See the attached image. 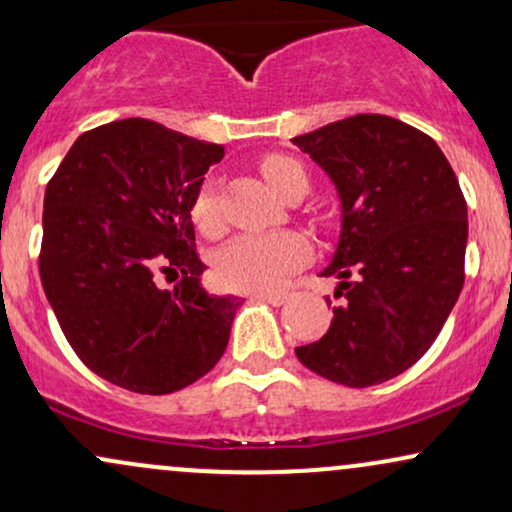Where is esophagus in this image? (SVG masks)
Returning <instances> with one entry per match:
<instances>
[{
    "mask_svg": "<svg viewBox=\"0 0 512 512\" xmlns=\"http://www.w3.org/2000/svg\"><path fill=\"white\" fill-rule=\"evenodd\" d=\"M255 298L264 300V303H269V305H283L288 300V293H283V291H257Z\"/></svg>",
    "mask_w": 512,
    "mask_h": 512,
    "instance_id": "obj_1",
    "label": "esophagus"
}]
</instances>
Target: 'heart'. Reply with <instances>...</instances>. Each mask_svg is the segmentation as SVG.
<instances>
[{
    "label": "heart",
    "mask_w": 512,
    "mask_h": 512,
    "mask_svg": "<svg viewBox=\"0 0 512 512\" xmlns=\"http://www.w3.org/2000/svg\"><path fill=\"white\" fill-rule=\"evenodd\" d=\"M260 174L281 197L303 193L310 186L305 166L298 159L272 152L260 159ZM190 219L195 229L205 236H219L224 229L219 205V190L212 181L197 190ZM307 257V243L293 231L276 233H243L233 238L214 257V274L221 286L231 291H267L279 286L288 274Z\"/></svg>",
    "instance_id": "b5f03b06"
}]
</instances>
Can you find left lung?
<instances>
[{
    "label": "left lung",
    "mask_w": 512,
    "mask_h": 512,
    "mask_svg": "<svg viewBox=\"0 0 512 512\" xmlns=\"http://www.w3.org/2000/svg\"><path fill=\"white\" fill-rule=\"evenodd\" d=\"M293 143L343 202L341 243L324 269L341 279L343 303L295 355L350 389L384 384L427 353L463 291L465 195L441 147L391 116L355 114Z\"/></svg>",
    "instance_id": "1"
}]
</instances>
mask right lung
Here are the masks:
<instances>
[{
  "mask_svg": "<svg viewBox=\"0 0 512 512\" xmlns=\"http://www.w3.org/2000/svg\"><path fill=\"white\" fill-rule=\"evenodd\" d=\"M224 147L162 123L85 131L49 178L40 279L85 367L121 389L164 396L219 362L238 298L200 288L190 205ZM159 273L181 275L174 292Z\"/></svg>",
  "mask_w": 512,
  "mask_h": 512,
  "instance_id": "obj_1",
  "label": "right lung"
}]
</instances>
